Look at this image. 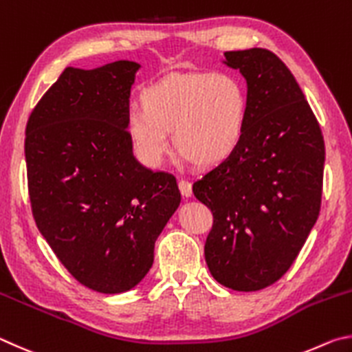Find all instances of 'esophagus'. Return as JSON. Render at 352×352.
<instances>
[{"label":"esophagus","instance_id":"esophagus-1","mask_svg":"<svg viewBox=\"0 0 352 352\" xmlns=\"http://www.w3.org/2000/svg\"><path fill=\"white\" fill-rule=\"evenodd\" d=\"M177 186H179V190L181 193L186 196V198H190V196L193 195V188H192V182H188L186 179H181L179 182H177Z\"/></svg>","mask_w":352,"mask_h":352}]
</instances>
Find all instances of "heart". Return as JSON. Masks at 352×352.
Listing matches in <instances>:
<instances>
[{
  "label": "heart",
  "instance_id": "heart-1",
  "mask_svg": "<svg viewBox=\"0 0 352 352\" xmlns=\"http://www.w3.org/2000/svg\"><path fill=\"white\" fill-rule=\"evenodd\" d=\"M248 91L232 72L173 74L142 94L126 126L138 156L156 166L173 142L188 160L212 166L226 160L243 139Z\"/></svg>",
  "mask_w": 352,
  "mask_h": 352
}]
</instances>
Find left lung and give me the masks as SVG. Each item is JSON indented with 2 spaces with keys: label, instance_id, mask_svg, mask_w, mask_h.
<instances>
[{
  "label": "left lung",
  "instance_id": "1",
  "mask_svg": "<svg viewBox=\"0 0 352 352\" xmlns=\"http://www.w3.org/2000/svg\"><path fill=\"white\" fill-rule=\"evenodd\" d=\"M248 82V119L235 151L193 184L212 210L204 255L213 278L260 291L292 266L322 206L324 140L289 67L267 49L224 52Z\"/></svg>",
  "mask_w": 352,
  "mask_h": 352
}]
</instances>
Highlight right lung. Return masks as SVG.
Masks as SVG:
<instances>
[{"instance_id": "obj_1", "label": "right lung", "mask_w": 352, "mask_h": 352, "mask_svg": "<svg viewBox=\"0 0 352 352\" xmlns=\"http://www.w3.org/2000/svg\"><path fill=\"white\" fill-rule=\"evenodd\" d=\"M139 65L66 67L26 125L35 224L80 285L129 291L150 270L154 243L181 202L176 177L133 156L126 119Z\"/></svg>"}]
</instances>
